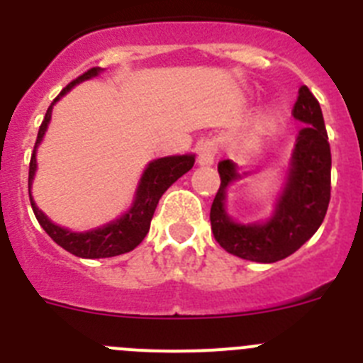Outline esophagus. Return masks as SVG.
Instances as JSON below:
<instances>
[{"label":"esophagus","mask_w":363,"mask_h":363,"mask_svg":"<svg viewBox=\"0 0 363 363\" xmlns=\"http://www.w3.org/2000/svg\"><path fill=\"white\" fill-rule=\"evenodd\" d=\"M214 156H216V143L214 142H203L198 147V165L200 167L213 165Z\"/></svg>","instance_id":"esophagus-1"}]
</instances>
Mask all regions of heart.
Returning <instances> with one entry per match:
<instances>
[{
    "instance_id": "heart-1",
    "label": "heart",
    "mask_w": 363,
    "mask_h": 363,
    "mask_svg": "<svg viewBox=\"0 0 363 363\" xmlns=\"http://www.w3.org/2000/svg\"><path fill=\"white\" fill-rule=\"evenodd\" d=\"M262 121L267 129H277L281 121V108L280 107H269L262 116Z\"/></svg>"
}]
</instances>
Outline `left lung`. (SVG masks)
Returning a JSON list of instances; mask_svg holds the SVG:
<instances>
[{
	"label": "left lung",
	"mask_w": 363,
	"mask_h": 363,
	"mask_svg": "<svg viewBox=\"0 0 363 363\" xmlns=\"http://www.w3.org/2000/svg\"><path fill=\"white\" fill-rule=\"evenodd\" d=\"M293 116L303 123L296 136L274 209L258 221L234 220L227 211V192L256 171H240L230 160L218 165L220 189L211 207V227L227 252L258 264H272L296 252L325 218L331 200V149L322 108L306 85L300 86Z\"/></svg>",
	"instance_id": "obj_1"
}]
</instances>
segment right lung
Returning a JSON list of instances; mask_svg holds the SVG:
<instances>
[{
    "instance_id": "add662e5",
    "label": "right lung",
    "mask_w": 363,
    "mask_h": 363,
    "mask_svg": "<svg viewBox=\"0 0 363 363\" xmlns=\"http://www.w3.org/2000/svg\"><path fill=\"white\" fill-rule=\"evenodd\" d=\"M104 72V69L94 67V69L86 70L83 76L74 79L72 83L63 89L60 92L56 99H54L50 107L47 108V114L43 118V123L40 127V133H38L36 145H34V152H32L30 158V167H28V196H30V205L32 211L36 214V220L40 221V225L43 227V230L49 234L50 238L57 243L60 247H63L65 251H69L70 255L78 256V258H111V256L125 255V252L133 251L134 247H138L143 242V238L147 236L150 229V220L154 216V211H156V205H158L160 198L163 196V192L174 184L176 179L182 178L185 172H189L194 165V154H174V156H165V158H156L152 162L147 163V167L143 169L142 178L138 182V187L134 191L133 203L123 214L116 218V220H111L104 225L94 227V229L89 230H70L67 227L57 225L50 220L43 211L40 209L32 198V184H34V178H36L38 171V162L36 154L38 147L43 142L45 133L49 129L50 118H52V108L54 105L60 101L65 94H69L74 86L78 83L86 82V79H92L96 76Z\"/></svg>"
}]
</instances>
